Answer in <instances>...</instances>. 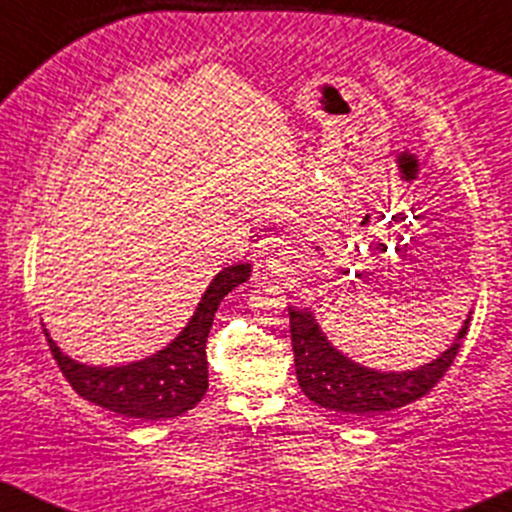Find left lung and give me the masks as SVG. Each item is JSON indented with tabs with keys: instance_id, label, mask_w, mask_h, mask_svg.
I'll return each mask as SVG.
<instances>
[{
	"instance_id": "obj_1",
	"label": "left lung",
	"mask_w": 512,
	"mask_h": 512,
	"mask_svg": "<svg viewBox=\"0 0 512 512\" xmlns=\"http://www.w3.org/2000/svg\"><path fill=\"white\" fill-rule=\"evenodd\" d=\"M289 317L291 346L296 356L293 361H296L298 385L305 397L317 407L361 419V416H380L407 407L428 395L455 361L460 342L469 330L472 313L467 315L450 349H445L436 361L416 370H402V373H380L339 354L327 342L313 313L308 310L289 308Z\"/></svg>"
}]
</instances>
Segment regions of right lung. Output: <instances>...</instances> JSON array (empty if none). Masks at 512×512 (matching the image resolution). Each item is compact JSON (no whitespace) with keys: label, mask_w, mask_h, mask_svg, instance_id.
<instances>
[{"label":"right lung","mask_w":512,"mask_h":512,"mask_svg":"<svg viewBox=\"0 0 512 512\" xmlns=\"http://www.w3.org/2000/svg\"><path fill=\"white\" fill-rule=\"evenodd\" d=\"M250 279V264H233L211 279L187 327L158 354L127 366L96 368L64 356L48 337L62 375L76 395L129 419L161 421L190 411L209 387L207 337L223 296Z\"/></svg>","instance_id":"obj_1"}]
</instances>
